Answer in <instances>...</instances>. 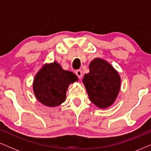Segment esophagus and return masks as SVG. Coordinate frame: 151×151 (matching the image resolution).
<instances>
[{
	"instance_id": "esophagus-1",
	"label": "esophagus",
	"mask_w": 151,
	"mask_h": 151,
	"mask_svg": "<svg viewBox=\"0 0 151 151\" xmlns=\"http://www.w3.org/2000/svg\"><path fill=\"white\" fill-rule=\"evenodd\" d=\"M76 75L78 76V78L81 79V78L82 77V70L78 69V70H77V71H76Z\"/></svg>"
}]
</instances>
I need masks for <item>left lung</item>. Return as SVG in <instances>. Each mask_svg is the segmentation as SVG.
Instances as JSON below:
<instances>
[{"mask_svg": "<svg viewBox=\"0 0 151 151\" xmlns=\"http://www.w3.org/2000/svg\"><path fill=\"white\" fill-rule=\"evenodd\" d=\"M90 72L84 75L83 83L90 100L100 108L114 102L120 88V78L110 64L100 58L90 63Z\"/></svg>", "mask_w": 151, "mask_h": 151, "instance_id": "left-lung-1", "label": "left lung"}]
</instances>
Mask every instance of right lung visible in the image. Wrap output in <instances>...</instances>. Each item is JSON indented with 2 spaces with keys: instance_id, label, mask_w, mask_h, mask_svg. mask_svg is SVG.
<instances>
[{
  "instance_id": "right-lung-1",
  "label": "right lung",
  "mask_w": 151,
  "mask_h": 151,
  "mask_svg": "<svg viewBox=\"0 0 151 151\" xmlns=\"http://www.w3.org/2000/svg\"><path fill=\"white\" fill-rule=\"evenodd\" d=\"M77 79L75 74L65 71L54 62L43 67L36 74L33 84L35 96L46 106H58L65 101L69 84Z\"/></svg>"
}]
</instances>
